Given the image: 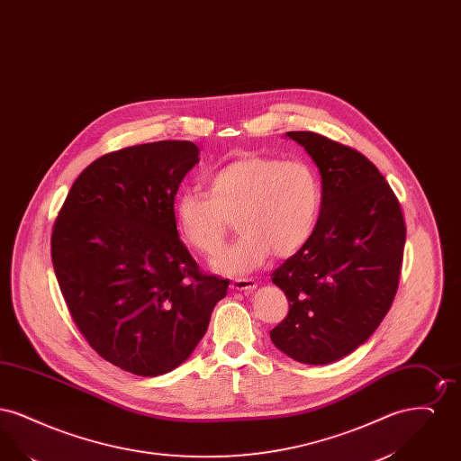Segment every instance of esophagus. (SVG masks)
I'll return each instance as SVG.
<instances>
[{
  "label": "esophagus",
  "mask_w": 461,
  "mask_h": 461,
  "mask_svg": "<svg viewBox=\"0 0 461 461\" xmlns=\"http://www.w3.org/2000/svg\"><path fill=\"white\" fill-rule=\"evenodd\" d=\"M231 288L237 290V292H245L247 294V292L256 290L258 284L254 280H250V278H239V280L231 282Z\"/></svg>",
  "instance_id": "obj_1"
}]
</instances>
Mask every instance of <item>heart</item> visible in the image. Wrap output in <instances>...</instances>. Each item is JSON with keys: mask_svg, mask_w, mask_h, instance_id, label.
Segmentation results:
<instances>
[{"mask_svg": "<svg viewBox=\"0 0 461 461\" xmlns=\"http://www.w3.org/2000/svg\"><path fill=\"white\" fill-rule=\"evenodd\" d=\"M321 205V185L304 160L241 157L209 177L207 192L186 190L176 198L183 240L197 254H216L231 230L240 239L212 261L226 276H245L271 256L290 258L311 239Z\"/></svg>", "mask_w": 461, "mask_h": 461, "instance_id": "b5f03b06", "label": "heart"}]
</instances>
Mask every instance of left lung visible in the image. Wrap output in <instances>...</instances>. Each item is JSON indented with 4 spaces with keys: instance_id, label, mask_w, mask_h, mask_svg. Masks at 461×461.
<instances>
[{
    "instance_id": "1",
    "label": "left lung",
    "mask_w": 461,
    "mask_h": 461,
    "mask_svg": "<svg viewBox=\"0 0 461 461\" xmlns=\"http://www.w3.org/2000/svg\"><path fill=\"white\" fill-rule=\"evenodd\" d=\"M321 176V209L306 245L276 267L288 314L271 342L304 365H329L365 344L393 306L406 226L372 162L311 131H288Z\"/></svg>"
}]
</instances>
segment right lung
Masks as SVG:
<instances>
[{"instance_id":"obj_1","label":"right lung","mask_w":461,"mask_h":461,"mask_svg":"<svg viewBox=\"0 0 461 461\" xmlns=\"http://www.w3.org/2000/svg\"><path fill=\"white\" fill-rule=\"evenodd\" d=\"M192 141L104 155L74 181L51 235L53 269L79 331L121 370L157 376L195 351L228 280L198 269L175 218Z\"/></svg>"}]
</instances>
